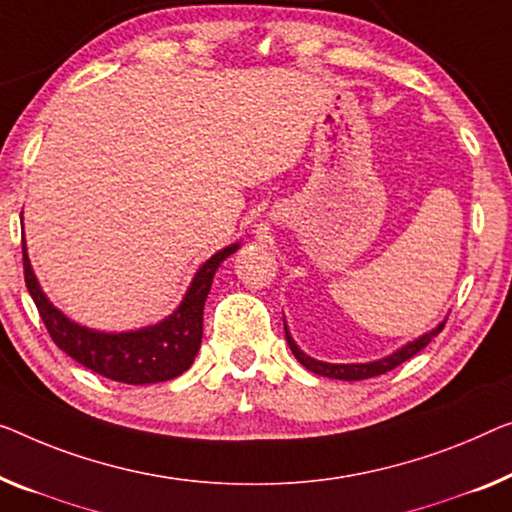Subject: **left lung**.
Masks as SVG:
<instances>
[{"label":"left lung","mask_w":512,"mask_h":512,"mask_svg":"<svg viewBox=\"0 0 512 512\" xmlns=\"http://www.w3.org/2000/svg\"><path fill=\"white\" fill-rule=\"evenodd\" d=\"M444 324L446 322H441V324L434 326L432 331L418 335L416 340H411V342H407V345H402L400 349H395L393 354H388L384 358H377V361H368V363H326V361H317V358H312L305 352H301V347L294 342L292 333H289V329H287V324H285V338H287L289 349H292V354L296 356V361H299L305 370L315 372V375H319V377L342 379V381H358V379H370V377L384 375V372L398 368L400 363H404L407 358H411L414 354L421 352L423 347L430 345L434 335L444 329Z\"/></svg>","instance_id":"8db88e82"}]
</instances>
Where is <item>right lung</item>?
Here are the masks:
<instances>
[{"label":"right lung","mask_w":512,"mask_h":512,"mask_svg":"<svg viewBox=\"0 0 512 512\" xmlns=\"http://www.w3.org/2000/svg\"><path fill=\"white\" fill-rule=\"evenodd\" d=\"M239 248L241 243H230L216 255H211L195 271L186 294L172 315L156 324L142 326V329L119 333L89 329V326L66 317L57 305H52L38 285L25 241H22V257H25V282L29 294H32L45 329L61 352H66L101 377L142 386L170 381L193 365L202 342L204 301L211 292L213 276H216L218 266Z\"/></svg>","instance_id":"right-lung-1"}]
</instances>
